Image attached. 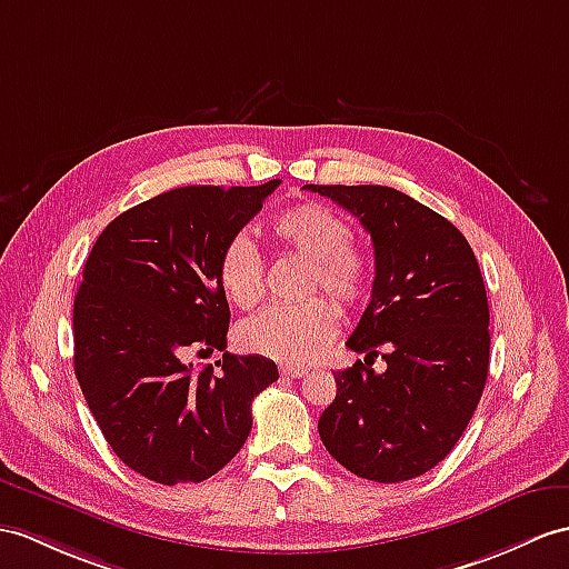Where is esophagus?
I'll list each match as a JSON object with an SVG mask.
<instances>
[{
    "instance_id": "34e87169",
    "label": "esophagus",
    "mask_w": 569,
    "mask_h": 569,
    "mask_svg": "<svg viewBox=\"0 0 569 569\" xmlns=\"http://www.w3.org/2000/svg\"><path fill=\"white\" fill-rule=\"evenodd\" d=\"M280 371H282L284 379H301V377H307V373H309V369L295 367V365H284V367H280Z\"/></svg>"
}]
</instances>
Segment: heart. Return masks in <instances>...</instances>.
Returning <instances> with one entry per match:
<instances>
[{"label":"heart","mask_w":569,"mask_h":569,"mask_svg":"<svg viewBox=\"0 0 569 569\" xmlns=\"http://www.w3.org/2000/svg\"><path fill=\"white\" fill-rule=\"evenodd\" d=\"M270 239L282 253L309 262L307 292L321 289L342 309L362 303L371 287V262L362 248L350 241V227L338 212L321 202H299L270 221ZM219 284L239 309H253L262 299V262L246 237L227 243L219 258ZM338 309L323 297L297 307H272L248 318L239 328L246 350L307 365L336 338Z\"/></svg>","instance_id":"heart-1"}]
</instances>
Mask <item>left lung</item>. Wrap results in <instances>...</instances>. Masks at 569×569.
Listing matches in <instances>:
<instances>
[{
    "instance_id": "obj_1",
    "label": "left lung",
    "mask_w": 569,
    "mask_h": 569,
    "mask_svg": "<svg viewBox=\"0 0 569 569\" xmlns=\"http://www.w3.org/2000/svg\"><path fill=\"white\" fill-rule=\"evenodd\" d=\"M352 212L373 243L371 301L345 342L376 356L332 371L336 400L318 420L350 473L400 482L427 473L461 439L490 365V309L473 248L449 219L386 186H303Z\"/></svg>"
}]
</instances>
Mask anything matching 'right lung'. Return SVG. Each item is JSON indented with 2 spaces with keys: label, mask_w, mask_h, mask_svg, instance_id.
<instances>
[{
  "label": "right lung",
  "mask_w": 569,
  "mask_h": 569,
  "mask_svg": "<svg viewBox=\"0 0 569 569\" xmlns=\"http://www.w3.org/2000/svg\"><path fill=\"white\" fill-rule=\"evenodd\" d=\"M280 180L186 186L122 212L96 239L74 297V373L118 459L161 485L202 482L251 435V403L280 379L272 359L221 355L229 303L219 258Z\"/></svg>",
  "instance_id": "add662e5"
}]
</instances>
